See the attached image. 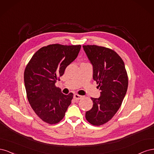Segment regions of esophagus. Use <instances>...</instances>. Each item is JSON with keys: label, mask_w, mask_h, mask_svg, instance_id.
<instances>
[{"label": "esophagus", "mask_w": 154, "mask_h": 154, "mask_svg": "<svg viewBox=\"0 0 154 154\" xmlns=\"http://www.w3.org/2000/svg\"><path fill=\"white\" fill-rule=\"evenodd\" d=\"M82 97V96L79 95V94H75L74 95V100H80Z\"/></svg>", "instance_id": "esophagus-1"}]
</instances>
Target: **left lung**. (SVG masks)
<instances>
[{
	"label": "left lung",
	"instance_id": "left-lung-1",
	"mask_svg": "<svg viewBox=\"0 0 154 154\" xmlns=\"http://www.w3.org/2000/svg\"><path fill=\"white\" fill-rule=\"evenodd\" d=\"M93 66V79L101 90L99 98L91 97L92 108L86 112L88 123L100 126L116 114L127 91L128 80L124 62L114 50L96 45H83Z\"/></svg>",
	"mask_w": 154,
	"mask_h": 154
}]
</instances>
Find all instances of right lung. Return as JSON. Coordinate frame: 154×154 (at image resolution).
I'll list each match as a JSON object with an SVG mask.
<instances>
[{"instance_id":"add662e5","label":"right lung","mask_w":154,"mask_h":154,"mask_svg":"<svg viewBox=\"0 0 154 154\" xmlns=\"http://www.w3.org/2000/svg\"><path fill=\"white\" fill-rule=\"evenodd\" d=\"M80 48V45L50 44L37 51L27 64L24 79L27 100L36 114L45 123H59L71 103L72 93L62 94L55 83L76 58Z\"/></svg>"}]
</instances>
